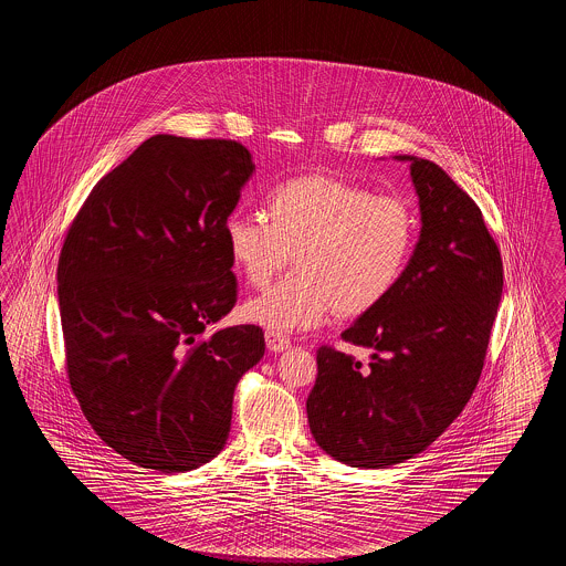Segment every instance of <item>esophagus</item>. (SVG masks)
Segmentation results:
<instances>
[{"mask_svg": "<svg viewBox=\"0 0 566 566\" xmlns=\"http://www.w3.org/2000/svg\"><path fill=\"white\" fill-rule=\"evenodd\" d=\"M265 342H268V350L284 352L291 348V339L284 333H275V331H268L265 333Z\"/></svg>", "mask_w": 566, "mask_h": 566, "instance_id": "obj_1", "label": "esophagus"}]
</instances>
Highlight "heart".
Instances as JSON below:
<instances>
[{
  "label": "heart",
  "mask_w": 566,
  "mask_h": 566,
  "mask_svg": "<svg viewBox=\"0 0 566 566\" xmlns=\"http://www.w3.org/2000/svg\"><path fill=\"white\" fill-rule=\"evenodd\" d=\"M268 217L231 214L224 240L243 280L263 289L295 254L296 271L245 301L242 316L275 333L360 316L399 284L418 240L416 208L401 195L335 176L293 178L268 197Z\"/></svg>",
  "instance_id": "heart-1"
}]
</instances>
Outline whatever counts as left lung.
I'll list each match as a JSON object with an SVG mask.
<instances>
[{"instance_id": "left-lung-1", "label": "left lung", "mask_w": 566, "mask_h": 566, "mask_svg": "<svg viewBox=\"0 0 566 566\" xmlns=\"http://www.w3.org/2000/svg\"><path fill=\"white\" fill-rule=\"evenodd\" d=\"M409 161L422 229L399 284L342 339L321 346L307 420L326 454L384 469L429 448L471 399L503 293L501 250L478 203L432 161Z\"/></svg>"}]
</instances>
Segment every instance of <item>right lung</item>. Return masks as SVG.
<instances>
[{"mask_svg":"<svg viewBox=\"0 0 566 566\" xmlns=\"http://www.w3.org/2000/svg\"><path fill=\"white\" fill-rule=\"evenodd\" d=\"M235 139L155 135L106 174L61 248L65 369L88 424L144 469L206 464L231 431L261 326H206L238 301L224 222L252 176Z\"/></svg>","mask_w":566,"mask_h":566,"instance_id":"add662e5","label":"right lung"}]
</instances>
